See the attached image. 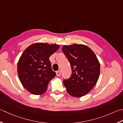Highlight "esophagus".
Returning a JSON list of instances; mask_svg holds the SVG:
<instances>
[{
    "label": "esophagus",
    "mask_w": 123,
    "mask_h": 123,
    "mask_svg": "<svg viewBox=\"0 0 123 123\" xmlns=\"http://www.w3.org/2000/svg\"><path fill=\"white\" fill-rule=\"evenodd\" d=\"M61 74H62V72H61V71H60V70L56 72V75L57 76H60L61 75Z\"/></svg>",
    "instance_id": "esophagus-1"
}]
</instances>
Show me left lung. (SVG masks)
<instances>
[{"label":"left lung","mask_w":123,"mask_h":123,"mask_svg":"<svg viewBox=\"0 0 123 123\" xmlns=\"http://www.w3.org/2000/svg\"><path fill=\"white\" fill-rule=\"evenodd\" d=\"M62 52L72 67L69 79L63 83L69 94L81 97L87 94L96 84L100 75L99 62L94 52L86 45H65Z\"/></svg>","instance_id":"obj_1"}]
</instances>
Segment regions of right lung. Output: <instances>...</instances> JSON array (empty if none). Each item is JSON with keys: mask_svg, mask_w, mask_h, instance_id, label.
Listing matches in <instances>:
<instances>
[{"mask_svg": "<svg viewBox=\"0 0 123 123\" xmlns=\"http://www.w3.org/2000/svg\"><path fill=\"white\" fill-rule=\"evenodd\" d=\"M59 48L58 44L37 42L27 47L20 57L17 64L19 79L31 94L45 93L49 82L56 76L49 57Z\"/></svg>", "mask_w": 123, "mask_h": 123, "instance_id": "obj_1", "label": "right lung"}]
</instances>
